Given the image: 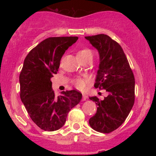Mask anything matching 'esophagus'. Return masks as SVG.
Returning <instances> with one entry per match:
<instances>
[{"instance_id":"34e87169","label":"esophagus","mask_w":156,"mask_h":156,"mask_svg":"<svg viewBox=\"0 0 156 156\" xmlns=\"http://www.w3.org/2000/svg\"><path fill=\"white\" fill-rule=\"evenodd\" d=\"M87 99V96L86 95V94H83V95H82V100H83V101H85Z\"/></svg>"}]
</instances>
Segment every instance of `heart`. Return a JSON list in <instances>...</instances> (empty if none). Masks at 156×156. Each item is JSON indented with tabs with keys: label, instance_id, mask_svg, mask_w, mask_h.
Segmentation results:
<instances>
[{
	"label": "heart",
	"instance_id": "b5f03b06",
	"mask_svg": "<svg viewBox=\"0 0 156 156\" xmlns=\"http://www.w3.org/2000/svg\"><path fill=\"white\" fill-rule=\"evenodd\" d=\"M90 55L92 56V52L89 48H83L77 53V56L79 57V58L90 56ZM73 83L77 89H83L85 87L87 80L81 78H76L73 80Z\"/></svg>",
	"mask_w": 156,
	"mask_h": 156
}]
</instances>
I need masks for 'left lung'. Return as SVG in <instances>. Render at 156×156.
Here are the masks:
<instances>
[{
  "label": "left lung",
  "mask_w": 156,
  "mask_h": 156,
  "mask_svg": "<svg viewBox=\"0 0 156 156\" xmlns=\"http://www.w3.org/2000/svg\"><path fill=\"white\" fill-rule=\"evenodd\" d=\"M85 38L100 55L94 87L108 92L103 101L96 96L89 98L98 108L89 123L96 131L108 133L124 122L132 109L135 101V78L122 48L116 41L105 34Z\"/></svg>",
  "instance_id": "obj_1"
}]
</instances>
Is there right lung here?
I'll return each instance as SVG.
<instances>
[{
    "label": "right lung",
    "instance_id": "add662e5",
    "mask_svg": "<svg viewBox=\"0 0 156 156\" xmlns=\"http://www.w3.org/2000/svg\"><path fill=\"white\" fill-rule=\"evenodd\" d=\"M78 39L49 37L34 48L24 60L20 74V99L34 122L46 131L62 128L68 112L82 98L76 89L55 97L51 80L58 72L62 55Z\"/></svg>",
    "mask_w": 156,
    "mask_h": 156
}]
</instances>
